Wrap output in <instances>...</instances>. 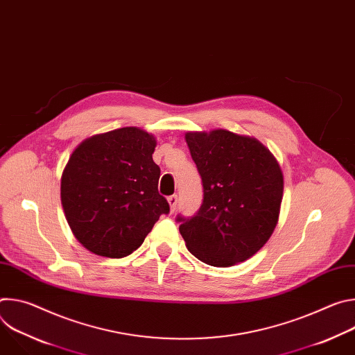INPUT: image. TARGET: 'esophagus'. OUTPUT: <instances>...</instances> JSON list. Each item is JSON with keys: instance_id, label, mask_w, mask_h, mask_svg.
Instances as JSON below:
<instances>
[{"instance_id": "1", "label": "esophagus", "mask_w": 355, "mask_h": 355, "mask_svg": "<svg viewBox=\"0 0 355 355\" xmlns=\"http://www.w3.org/2000/svg\"><path fill=\"white\" fill-rule=\"evenodd\" d=\"M167 200H168V205H170V211H171V212H174V211H175V207H177V202H178L177 195H171V196H168V198H167Z\"/></svg>"}]
</instances>
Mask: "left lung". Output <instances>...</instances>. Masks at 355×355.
I'll list each match as a JSON object with an SVG mask.
<instances>
[{
  "instance_id": "8db88e82",
  "label": "left lung",
  "mask_w": 355,
  "mask_h": 355,
  "mask_svg": "<svg viewBox=\"0 0 355 355\" xmlns=\"http://www.w3.org/2000/svg\"><path fill=\"white\" fill-rule=\"evenodd\" d=\"M185 141L204 185L198 214L177 219L187 248L212 267L248 260L268 241L279 219V163L256 137L225 129L187 132Z\"/></svg>"
}]
</instances>
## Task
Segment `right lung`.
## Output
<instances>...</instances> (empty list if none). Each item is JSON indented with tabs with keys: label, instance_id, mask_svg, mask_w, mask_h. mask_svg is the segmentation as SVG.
Instances as JSON below:
<instances>
[{
	"label": "right lung",
	"instance_id": "right-lung-1",
	"mask_svg": "<svg viewBox=\"0 0 355 355\" xmlns=\"http://www.w3.org/2000/svg\"><path fill=\"white\" fill-rule=\"evenodd\" d=\"M155 135L128 126L84 139L63 170L62 207L74 237L101 257L141 245L170 207L159 193Z\"/></svg>",
	"mask_w": 355,
	"mask_h": 355
}]
</instances>
